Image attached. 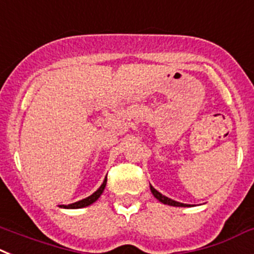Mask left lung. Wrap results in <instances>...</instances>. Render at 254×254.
<instances>
[{
	"label": "left lung",
	"mask_w": 254,
	"mask_h": 254,
	"mask_svg": "<svg viewBox=\"0 0 254 254\" xmlns=\"http://www.w3.org/2000/svg\"><path fill=\"white\" fill-rule=\"evenodd\" d=\"M149 188H151V191H152V194H153V195H154V198H157V199L160 200L161 203L169 204V206H174V207H189V206H190V204L180 203V202H178V200H174V199H171V198H169V197H166V195H164V194H161L160 191L156 190V189H154L151 184H149Z\"/></svg>",
	"instance_id": "left-lung-1"
}]
</instances>
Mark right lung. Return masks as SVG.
<instances>
[{"label":"right lung","instance_id":"right-lung-1","mask_svg":"<svg viewBox=\"0 0 254 254\" xmlns=\"http://www.w3.org/2000/svg\"><path fill=\"white\" fill-rule=\"evenodd\" d=\"M106 183H107V176H106V179L103 180L102 185H101L100 188L97 189L96 191H94L93 194H90L89 197L84 198V199L81 200H78V202H75V203H71V204H61L60 207H63V208H71V209H75V208H83V207H88L90 206L92 203H94L98 198L101 197V194L103 193V190H105V187H106Z\"/></svg>","mask_w":254,"mask_h":254}]
</instances>
